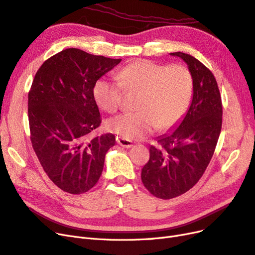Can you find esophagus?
Listing matches in <instances>:
<instances>
[{
  "label": "esophagus",
  "instance_id": "34e87169",
  "mask_svg": "<svg viewBox=\"0 0 255 255\" xmlns=\"http://www.w3.org/2000/svg\"><path fill=\"white\" fill-rule=\"evenodd\" d=\"M117 142L124 147H131L133 146V142L130 141V140H127L125 138H121V137H117Z\"/></svg>",
  "mask_w": 255,
  "mask_h": 255
}]
</instances>
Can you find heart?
I'll use <instances>...</instances> for the list:
<instances>
[{"label": "heart", "mask_w": 255, "mask_h": 255, "mask_svg": "<svg viewBox=\"0 0 255 255\" xmlns=\"http://www.w3.org/2000/svg\"><path fill=\"white\" fill-rule=\"evenodd\" d=\"M117 80L101 78L94 86V98L105 112H116L127 91L141 93L138 112L122 113L111 118L107 128L121 138L137 140L157 128L165 130L176 126L186 114L193 94V77L182 64L164 65L138 60L124 67Z\"/></svg>", "instance_id": "obj_1"}]
</instances>
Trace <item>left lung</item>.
Segmentation results:
<instances>
[{"label": "left lung", "instance_id": "1", "mask_svg": "<svg viewBox=\"0 0 255 255\" xmlns=\"http://www.w3.org/2000/svg\"><path fill=\"white\" fill-rule=\"evenodd\" d=\"M181 58L193 77L191 107L179 127L151 145L150 159L141 170L145 189L157 198L171 199L192 189L203 176L214 154L223 124V104L216 79L196 58Z\"/></svg>", "mask_w": 255, "mask_h": 255}]
</instances>
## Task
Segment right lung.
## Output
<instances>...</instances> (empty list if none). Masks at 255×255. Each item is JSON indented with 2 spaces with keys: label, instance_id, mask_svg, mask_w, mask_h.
<instances>
[{
  "label": "right lung",
  "instance_id": "add662e5",
  "mask_svg": "<svg viewBox=\"0 0 255 255\" xmlns=\"http://www.w3.org/2000/svg\"><path fill=\"white\" fill-rule=\"evenodd\" d=\"M121 59L66 48L48 58L28 93L30 141L42 168L62 191L82 194L98 182L113 134L93 137L101 124L94 98L98 79Z\"/></svg>",
  "mask_w": 255,
  "mask_h": 255
}]
</instances>
